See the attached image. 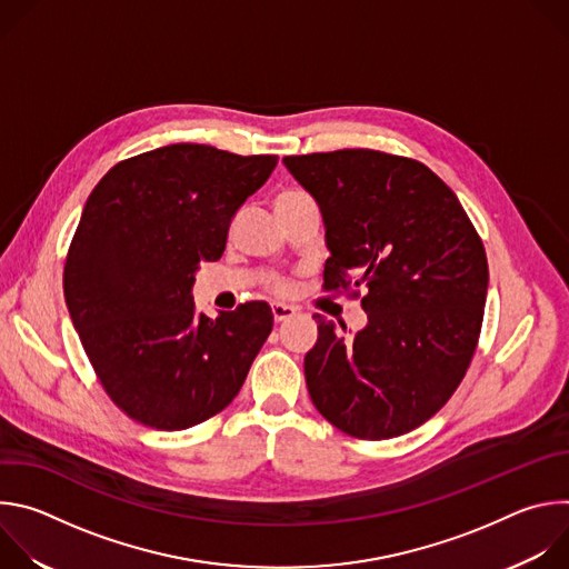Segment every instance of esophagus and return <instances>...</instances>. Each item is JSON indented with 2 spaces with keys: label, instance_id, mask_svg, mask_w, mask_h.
<instances>
[{
  "label": "esophagus",
  "instance_id": "34e87169",
  "mask_svg": "<svg viewBox=\"0 0 569 569\" xmlns=\"http://www.w3.org/2000/svg\"><path fill=\"white\" fill-rule=\"evenodd\" d=\"M295 315H297V310H295L292 306H286V303H272V317H274V321H277V323L288 321V319H292Z\"/></svg>",
  "mask_w": 569,
  "mask_h": 569
}]
</instances>
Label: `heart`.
Returning a JSON list of instances; mask_svg holds the SVG:
<instances>
[{
	"instance_id": "b5f03b06",
	"label": "heart",
	"mask_w": 569,
	"mask_h": 569,
	"mask_svg": "<svg viewBox=\"0 0 569 569\" xmlns=\"http://www.w3.org/2000/svg\"><path fill=\"white\" fill-rule=\"evenodd\" d=\"M299 196H303L301 191H283L279 198H277V202L279 200H290V198H299ZM270 290L274 292V295H288L290 290H292V281L290 279H283V277H277V279H272L270 281Z\"/></svg>"
}]
</instances>
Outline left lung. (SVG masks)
<instances>
[{
    "instance_id": "left-lung-1",
    "label": "left lung",
    "mask_w": 569,
    "mask_h": 569,
    "mask_svg": "<svg viewBox=\"0 0 569 569\" xmlns=\"http://www.w3.org/2000/svg\"><path fill=\"white\" fill-rule=\"evenodd\" d=\"M317 200L331 257L323 290H351L367 327L315 315L303 373L319 415L356 439H391L432 419L477 349L489 263L452 189L410 157L345 148L283 157Z\"/></svg>"
}]
</instances>
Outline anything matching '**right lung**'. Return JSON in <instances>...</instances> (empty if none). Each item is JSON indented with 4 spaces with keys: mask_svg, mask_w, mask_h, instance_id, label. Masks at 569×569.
<instances>
[{
    "mask_svg": "<svg viewBox=\"0 0 569 569\" xmlns=\"http://www.w3.org/2000/svg\"><path fill=\"white\" fill-rule=\"evenodd\" d=\"M277 161L171 143L119 161L90 193L64 261V299L106 393L137 423L193 428L246 382L272 331L270 306L248 301L211 319L196 312L191 288Z\"/></svg>",
    "mask_w": 569,
    "mask_h": 569,
    "instance_id": "right-lung-1",
    "label": "right lung"
}]
</instances>
